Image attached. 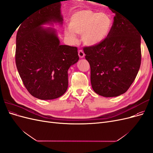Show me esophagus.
Returning a JSON list of instances; mask_svg holds the SVG:
<instances>
[{
    "mask_svg": "<svg viewBox=\"0 0 153 153\" xmlns=\"http://www.w3.org/2000/svg\"><path fill=\"white\" fill-rule=\"evenodd\" d=\"M78 56L80 57V58H83L85 56V53L84 52V51L82 50H78Z\"/></svg>",
    "mask_w": 153,
    "mask_h": 153,
    "instance_id": "esophagus-1",
    "label": "esophagus"
}]
</instances>
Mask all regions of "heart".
Segmentation results:
<instances>
[{
  "label": "heart",
  "mask_w": 153,
  "mask_h": 153,
  "mask_svg": "<svg viewBox=\"0 0 153 153\" xmlns=\"http://www.w3.org/2000/svg\"><path fill=\"white\" fill-rule=\"evenodd\" d=\"M113 21L108 13H98L90 10L75 13L69 22V29L64 30L66 36L72 41L76 36H82L84 43L93 47L102 43L112 29Z\"/></svg>",
  "instance_id": "1"
}]
</instances>
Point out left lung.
Returning <instances> with one entry per match:
<instances>
[{
	"mask_svg": "<svg viewBox=\"0 0 153 153\" xmlns=\"http://www.w3.org/2000/svg\"><path fill=\"white\" fill-rule=\"evenodd\" d=\"M112 29L100 44L84 48L91 67L94 91L104 97L126 92L135 80L141 64V36L128 18L117 10Z\"/></svg>",
	"mask_w": 153,
	"mask_h": 153,
	"instance_id": "obj_1",
	"label": "left lung"
}]
</instances>
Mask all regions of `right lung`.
Wrapping results in <instances>:
<instances>
[{
    "mask_svg": "<svg viewBox=\"0 0 153 153\" xmlns=\"http://www.w3.org/2000/svg\"><path fill=\"white\" fill-rule=\"evenodd\" d=\"M61 2L41 8L20 23L16 38L15 62L23 84L40 100H53L65 93L68 70L79 59L78 48L61 45L54 29L42 25L62 24Z\"/></svg>",
    "mask_w": 153,
    "mask_h": 153,
    "instance_id": "1",
    "label": "right lung"
}]
</instances>
